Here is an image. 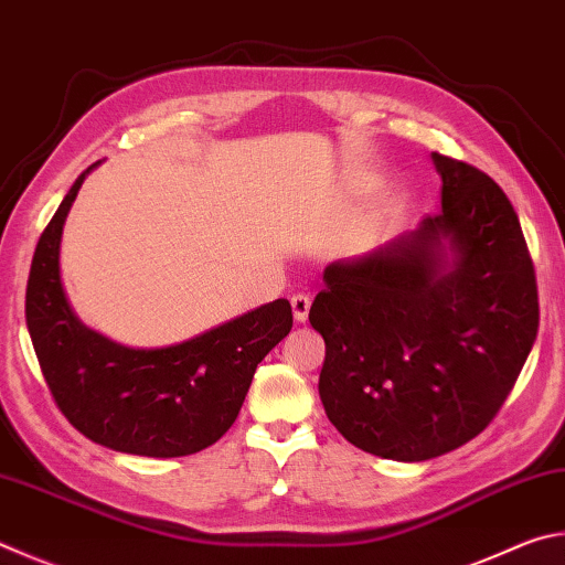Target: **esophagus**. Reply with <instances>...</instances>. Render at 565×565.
Returning a JSON list of instances; mask_svg holds the SVG:
<instances>
[{
  "label": "esophagus",
  "mask_w": 565,
  "mask_h": 565,
  "mask_svg": "<svg viewBox=\"0 0 565 565\" xmlns=\"http://www.w3.org/2000/svg\"><path fill=\"white\" fill-rule=\"evenodd\" d=\"M291 309H294V318L299 323H303L309 318V309H311V296L309 294H294L291 296Z\"/></svg>",
  "instance_id": "34e87169"
}]
</instances>
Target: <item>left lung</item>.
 Listing matches in <instances>:
<instances>
[{"instance_id":"8db88e82","label":"left lung","mask_w":565,"mask_h":565,"mask_svg":"<svg viewBox=\"0 0 565 565\" xmlns=\"http://www.w3.org/2000/svg\"><path fill=\"white\" fill-rule=\"evenodd\" d=\"M433 160L443 210L383 249L328 264L309 311L326 341L328 419L358 449L397 461L475 439L539 333L536 271L504 190L465 160Z\"/></svg>"}]
</instances>
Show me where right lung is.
Masks as SVG:
<instances>
[{
  "mask_svg": "<svg viewBox=\"0 0 565 565\" xmlns=\"http://www.w3.org/2000/svg\"><path fill=\"white\" fill-rule=\"evenodd\" d=\"M78 175L41 232L26 281V328L61 413L81 435L116 452L184 457L237 419L256 365L289 335L291 303L276 299L192 341L136 351L78 321L58 274V244Z\"/></svg>",
  "mask_w": 565,
  "mask_h": 565,
  "instance_id": "right-lung-1",
  "label": "right lung"
}]
</instances>
